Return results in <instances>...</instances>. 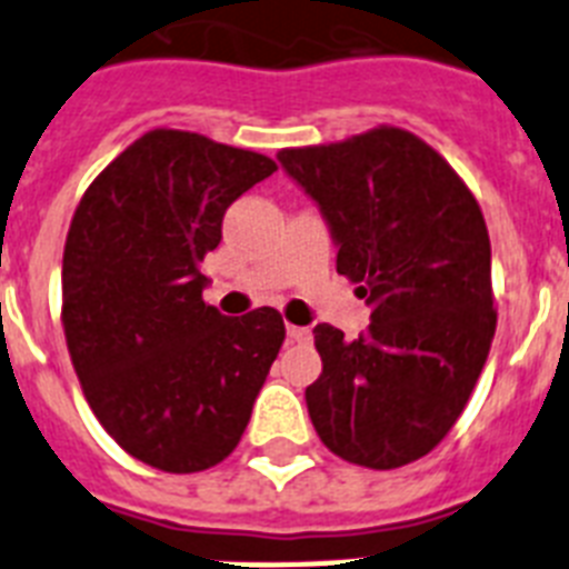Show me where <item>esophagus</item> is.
I'll use <instances>...</instances> for the list:
<instances>
[{
	"label": "esophagus",
	"mask_w": 569,
	"mask_h": 569,
	"mask_svg": "<svg viewBox=\"0 0 569 569\" xmlns=\"http://www.w3.org/2000/svg\"><path fill=\"white\" fill-rule=\"evenodd\" d=\"M286 336H289V341H292V343H309V341H312V332H309L307 327H295V323H289V327H286Z\"/></svg>",
	"instance_id": "esophagus-1"
}]
</instances>
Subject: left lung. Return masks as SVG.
<instances>
[{"mask_svg": "<svg viewBox=\"0 0 569 569\" xmlns=\"http://www.w3.org/2000/svg\"><path fill=\"white\" fill-rule=\"evenodd\" d=\"M277 161L318 204L338 274L370 307L356 341L315 327L323 373L307 388L309 419L341 460L408 466L451 431L495 338L480 204L437 150L396 127Z\"/></svg>", "mask_w": 569, "mask_h": 569, "instance_id": "obj_1", "label": "left lung"}]
</instances>
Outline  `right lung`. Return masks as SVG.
<instances>
[{"label": "right lung", "instance_id": "1", "mask_svg": "<svg viewBox=\"0 0 569 569\" xmlns=\"http://www.w3.org/2000/svg\"><path fill=\"white\" fill-rule=\"evenodd\" d=\"M277 164L181 130H152L80 199L63 251V329L86 402L152 469L226 460L280 352L271 307L226 318L202 300L222 217Z\"/></svg>", "mask_w": 569, "mask_h": 569}]
</instances>
